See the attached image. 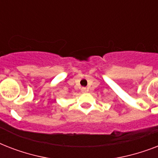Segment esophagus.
<instances>
[{"label": "esophagus", "instance_id": "34e87169", "mask_svg": "<svg viewBox=\"0 0 158 158\" xmlns=\"http://www.w3.org/2000/svg\"><path fill=\"white\" fill-rule=\"evenodd\" d=\"M81 92H82V93H87V92H88V89H87L86 88L83 87V88L81 89Z\"/></svg>", "mask_w": 158, "mask_h": 158}]
</instances>
